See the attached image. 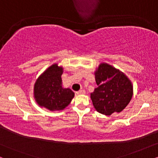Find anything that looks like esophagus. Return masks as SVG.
<instances>
[{
    "label": "esophagus",
    "mask_w": 158,
    "mask_h": 158,
    "mask_svg": "<svg viewBox=\"0 0 158 158\" xmlns=\"http://www.w3.org/2000/svg\"><path fill=\"white\" fill-rule=\"evenodd\" d=\"M85 94V90H80L79 91L77 92V94Z\"/></svg>",
    "instance_id": "1"
}]
</instances>
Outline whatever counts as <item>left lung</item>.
Returning a JSON list of instances; mask_svg holds the SVG:
<instances>
[{
    "mask_svg": "<svg viewBox=\"0 0 158 158\" xmlns=\"http://www.w3.org/2000/svg\"><path fill=\"white\" fill-rule=\"evenodd\" d=\"M94 74L98 87L90 94V98L95 109L108 116L122 111L133 96L131 81L124 73L106 63L99 64Z\"/></svg>",
    "mask_w": 158,
    "mask_h": 158,
    "instance_id": "8db88e82",
    "label": "left lung"
}]
</instances>
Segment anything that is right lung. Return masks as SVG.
<instances>
[{
	"mask_svg": "<svg viewBox=\"0 0 158 158\" xmlns=\"http://www.w3.org/2000/svg\"><path fill=\"white\" fill-rule=\"evenodd\" d=\"M62 73L63 68L54 64L38 78L34 85V97L40 106L59 110L71 102L74 93L70 88H63Z\"/></svg>",
	"mask_w": 158,
	"mask_h": 158,
	"instance_id": "add662e5",
	"label": "right lung"
}]
</instances>
